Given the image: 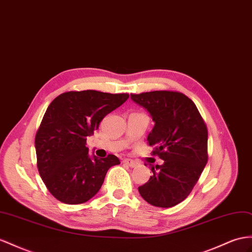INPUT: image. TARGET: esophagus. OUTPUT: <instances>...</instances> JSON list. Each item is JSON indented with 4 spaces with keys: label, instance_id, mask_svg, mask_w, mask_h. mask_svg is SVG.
Listing matches in <instances>:
<instances>
[{
    "label": "esophagus",
    "instance_id": "1",
    "mask_svg": "<svg viewBox=\"0 0 252 252\" xmlns=\"http://www.w3.org/2000/svg\"><path fill=\"white\" fill-rule=\"evenodd\" d=\"M124 163L126 164V165H127V166H130V167H136L137 165H138V163L137 162H135V160H133V159H130V158H125L124 159Z\"/></svg>",
    "mask_w": 252,
    "mask_h": 252
}]
</instances>
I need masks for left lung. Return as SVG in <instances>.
Masks as SVG:
<instances>
[{"mask_svg": "<svg viewBox=\"0 0 252 252\" xmlns=\"http://www.w3.org/2000/svg\"><path fill=\"white\" fill-rule=\"evenodd\" d=\"M131 99L145 107L156 122L148 135L152 156L164 160L152 167L149 181L138 188L148 203L172 208L192 190L208 163V128L197 106L179 92L131 94Z\"/></svg>", "mask_w": 252, "mask_h": 252, "instance_id": "8db88e82", "label": "left lung"}]
</instances>
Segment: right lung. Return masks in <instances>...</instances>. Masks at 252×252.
Listing matches in <instances>:
<instances>
[{
	"mask_svg": "<svg viewBox=\"0 0 252 252\" xmlns=\"http://www.w3.org/2000/svg\"><path fill=\"white\" fill-rule=\"evenodd\" d=\"M127 98V94L82 90L63 93L48 106L35 137L37 167L47 189L61 202L88 201L101 189L107 170L120 164L114 154L90 158L86 139Z\"/></svg>",
	"mask_w": 252,
	"mask_h": 252,
	"instance_id": "obj_1",
	"label": "right lung"
}]
</instances>
